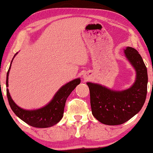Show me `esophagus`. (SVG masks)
<instances>
[{"mask_svg":"<svg viewBox=\"0 0 153 153\" xmlns=\"http://www.w3.org/2000/svg\"><path fill=\"white\" fill-rule=\"evenodd\" d=\"M84 79H86V78H84Z\"/></svg>","mask_w":153,"mask_h":153,"instance_id":"obj_1","label":"esophagus"}]
</instances>
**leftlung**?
Wrapping results in <instances>:
<instances>
[{
	"instance_id": "1",
	"label": "left lung",
	"mask_w": 153,
	"mask_h": 153,
	"mask_svg": "<svg viewBox=\"0 0 153 153\" xmlns=\"http://www.w3.org/2000/svg\"><path fill=\"white\" fill-rule=\"evenodd\" d=\"M124 52L137 73L135 82L131 87L116 91L97 83H87L92 114L104 125H118L127 122L140 111L146 101L148 73L145 63L134 48L127 47Z\"/></svg>"
}]
</instances>
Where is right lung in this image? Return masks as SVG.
<instances>
[{"instance_id":"right-lung-1","label":"right lung","mask_w":153,"mask_h":153,"mask_svg":"<svg viewBox=\"0 0 153 153\" xmlns=\"http://www.w3.org/2000/svg\"><path fill=\"white\" fill-rule=\"evenodd\" d=\"M17 54H14L10 63L9 70L7 73V79H6V86L8 87V76H9L10 70L14 58ZM81 83L80 78L66 83L62 86L56 93L51 102L44 107L35 110H26L23 109L18 106L12 100L10 95L9 90L7 88V96L10 106L13 112L21 120L30 126L38 128H46L53 126L57 124L61 120L63 116L64 108L65 105L66 100L68 96L70 95L72 91Z\"/></svg>"}]
</instances>
